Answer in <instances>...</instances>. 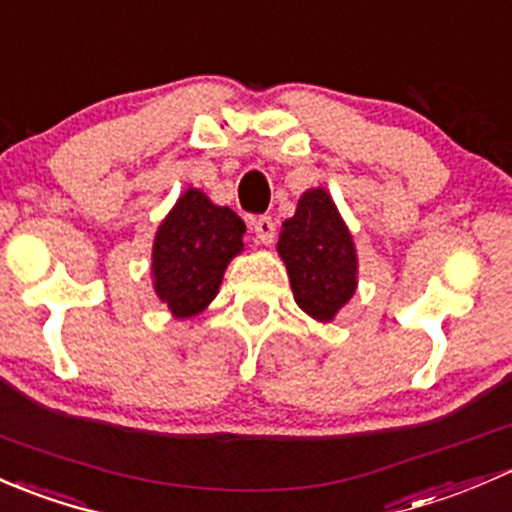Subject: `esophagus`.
Wrapping results in <instances>:
<instances>
[{"mask_svg":"<svg viewBox=\"0 0 512 512\" xmlns=\"http://www.w3.org/2000/svg\"><path fill=\"white\" fill-rule=\"evenodd\" d=\"M254 234L261 244H273V239H276V224H273V219L258 217L254 221Z\"/></svg>","mask_w":512,"mask_h":512,"instance_id":"obj_1","label":"esophagus"}]
</instances>
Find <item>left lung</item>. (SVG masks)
<instances>
[{
	"mask_svg": "<svg viewBox=\"0 0 512 512\" xmlns=\"http://www.w3.org/2000/svg\"><path fill=\"white\" fill-rule=\"evenodd\" d=\"M278 256L286 263L293 298L318 323H333L357 291V249L350 229L323 187L305 189L283 221Z\"/></svg>",
	"mask_w": 512,
	"mask_h": 512,
	"instance_id": "8db88e82",
	"label": "left lung"
}]
</instances>
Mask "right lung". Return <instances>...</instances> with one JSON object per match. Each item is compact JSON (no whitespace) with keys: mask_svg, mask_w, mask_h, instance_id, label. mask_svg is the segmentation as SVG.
I'll return each instance as SVG.
<instances>
[{"mask_svg":"<svg viewBox=\"0 0 512 512\" xmlns=\"http://www.w3.org/2000/svg\"><path fill=\"white\" fill-rule=\"evenodd\" d=\"M244 219L202 189H184L152 241V288L172 318L187 320L217 298L231 258L244 251Z\"/></svg>","mask_w":512,"mask_h":512,"instance_id":"right-lung-1","label":"right lung"}]
</instances>
